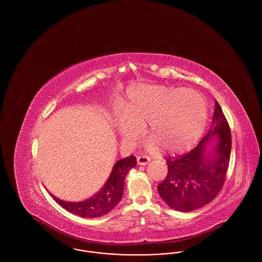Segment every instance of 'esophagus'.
<instances>
[{
  "instance_id": "esophagus-1",
  "label": "esophagus",
  "mask_w": 262,
  "mask_h": 262,
  "mask_svg": "<svg viewBox=\"0 0 262 262\" xmlns=\"http://www.w3.org/2000/svg\"><path fill=\"white\" fill-rule=\"evenodd\" d=\"M137 165H139V166H144V165H147L150 162V158L147 156H144V155L138 156L137 158Z\"/></svg>"
}]
</instances>
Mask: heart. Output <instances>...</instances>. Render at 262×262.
<instances>
[{
	"mask_svg": "<svg viewBox=\"0 0 262 262\" xmlns=\"http://www.w3.org/2000/svg\"><path fill=\"white\" fill-rule=\"evenodd\" d=\"M120 118L115 127L121 137L134 142L142 127L151 137L145 144L149 152L160 147L169 154L191 149L208 123V106L200 92L163 85L128 88L118 105Z\"/></svg>",
	"mask_w": 262,
	"mask_h": 262,
	"instance_id": "b5f03b06",
	"label": "heart"
}]
</instances>
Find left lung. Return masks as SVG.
<instances>
[{"label": "left lung", "mask_w": 262, "mask_h": 262, "mask_svg": "<svg viewBox=\"0 0 262 262\" xmlns=\"http://www.w3.org/2000/svg\"><path fill=\"white\" fill-rule=\"evenodd\" d=\"M231 148L230 126L215 101L211 125L200 143L183 156L166 158L168 174L157 187L162 200L181 212L209 203L223 187Z\"/></svg>", "instance_id": "left-lung-1"}]
</instances>
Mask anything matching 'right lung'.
<instances>
[{"mask_svg": "<svg viewBox=\"0 0 262 262\" xmlns=\"http://www.w3.org/2000/svg\"><path fill=\"white\" fill-rule=\"evenodd\" d=\"M136 166L137 159L134 155L117 161L105 185L97 193L83 201H64L57 199L50 192L49 193L62 208L73 214L83 218L101 217L111 211L122 200L125 177L128 171Z\"/></svg>", "mask_w": 262, "mask_h": 262, "instance_id": "obj_1", "label": "right lung"}]
</instances>
